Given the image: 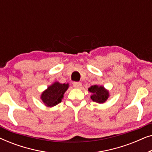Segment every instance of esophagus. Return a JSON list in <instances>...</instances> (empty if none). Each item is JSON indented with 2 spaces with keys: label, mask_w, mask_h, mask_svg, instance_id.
<instances>
[{
  "label": "esophagus",
  "mask_w": 152,
  "mask_h": 152,
  "mask_svg": "<svg viewBox=\"0 0 152 152\" xmlns=\"http://www.w3.org/2000/svg\"><path fill=\"white\" fill-rule=\"evenodd\" d=\"M82 84L81 82H74L73 83V86L76 88H80L82 87Z\"/></svg>",
  "instance_id": "obj_1"
}]
</instances>
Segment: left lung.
Returning <instances> with one entry per match:
<instances>
[{
    "label": "left lung",
    "instance_id": "obj_1",
    "mask_svg": "<svg viewBox=\"0 0 152 152\" xmlns=\"http://www.w3.org/2000/svg\"><path fill=\"white\" fill-rule=\"evenodd\" d=\"M88 90L89 92L92 93L91 95V99L95 102L99 104L104 103L110 96L109 90L101 85H93L89 87Z\"/></svg>",
    "mask_w": 152,
    "mask_h": 152
}]
</instances>
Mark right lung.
Masks as SVG:
<instances>
[{
    "label": "right lung",
    "mask_w": 152,
    "mask_h": 152,
    "mask_svg": "<svg viewBox=\"0 0 152 152\" xmlns=\"http://www.w3.org/2000/svg\"><path fill=\"white\" fill-rule=\"evenodd\" d=\"M68 88V83L61 84L59 82H55L43 91L40 98L45 107H53L61 102L64 93Z\"/></svg>",
    "instance_id": "1"
}]
</instances>
